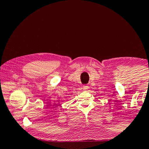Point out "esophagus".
<instances>
[{"mask_svg":"<svg viewBox=\"0 0 149 149\" xmlns=\"http://www.w3.org/2000/svg\"><path fill=\"white\" fill-rule=\"evenodd\" d=\"M89 89V87L88 86H83V90H88Z\"/></svg>","mask_w":149,"mask_h":149,"instance_id":"esophagus-1","label":"esophagus"}]
</instances>
